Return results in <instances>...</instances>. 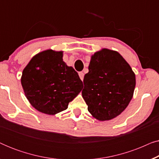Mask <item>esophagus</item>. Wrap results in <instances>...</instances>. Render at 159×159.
<instances>
[{"mask_svg":"<svg viewBox=\"0 0 159 159\" xmlns=\"http://www.w3.org/2000/svg\"><path fill=\"white\" fill-rule=\"evenodd\" d=\"M79 76H80V79H81V80H83V79H84V73L82 72V71H81V72L79 73Z\"/></svg>","mask_w":159,"mask_h":159,"instance_id":"1","label":"esophagus"}]
</instances>
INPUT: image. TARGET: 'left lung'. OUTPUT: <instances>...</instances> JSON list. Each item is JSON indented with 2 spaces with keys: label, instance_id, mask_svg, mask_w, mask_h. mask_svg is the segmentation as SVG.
<instances>
[{
  "label": "left lung",
  "instance_id": "left-lung-1",
  "mask_svg": "<svg viewBox=\"0 0 159 159\" xmlns=\"http://www.w3.org/2000/svg\"><path fill=\"white\" fill-rule=\"evenodd\" d=\"M88 69L82 91L88 111L99 121L113 119L133 97L135 75L118 52L107 48L92 55Z\"/></svg>",
  "mask_w": 159,
  "mask_h": 159
}]
</instances>
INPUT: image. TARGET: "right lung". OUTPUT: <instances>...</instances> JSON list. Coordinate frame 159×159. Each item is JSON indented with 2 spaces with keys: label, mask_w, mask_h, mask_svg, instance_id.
Wrapping results in <instances>:
<instances>
[{
  "label": "right lung",
  "mask_w": 159,
  "mask_h": 159,
  "mask_svg": "<svg viewBox=\"0 0 159 159\" xmlns=\"http://www.w3.org/2000/svg\"><path fill=\"white\" fill-rule=\"evenodd\" d=\"M21 83L30 103L48 115L66 110L83 87L77 71L63 61V51L51 49L32 58L22 71Z\"/></svg>",
  "instance_id": "add662e5"
}]
</instances>
